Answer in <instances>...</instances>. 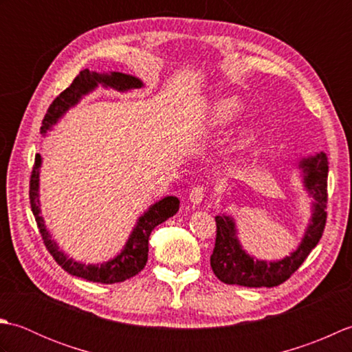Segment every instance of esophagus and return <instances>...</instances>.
Masks as SVG:
<instances>
[{"mask_svg":"<svg viewBox=\"0 0 352 352\" xmlns=\"http://www.w3.org/2000/svg\"><path fill=\"white\" fill-rule=\"evenodd\" d=\"M204 195H206V189H204V186H199V184H197L195 188H192V190H190V193H189V199H190V203L192 204H201V201L204 199Z\"/></svg>","mask_w":352,"mask_h":352,"instance_id":"1","label":"esophagus"}]
</instances>
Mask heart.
<instances>
[{"mask_svg": "<svg viewBox=\"0 0 352 352\" xmlns=\"http://www.w3.org/2000/svg\"><path fill=\"white\" fill-rule=\"evenodd\" d=\"M243 104L236 96H226L213 104L210 110V121L213 125H228L234 122L242 115ZM251 134V130H243L242 138L246 139Z\"/></svg>", "mask_w": 352, "mask_h": 352, "instance_id": "obj_1", "label": "heart"}]
</instances>
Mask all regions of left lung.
Here are the masks:
<instances>
[{
	"mask_svg": "<svg viewBox=\"0 0 352 352\" xmlns=\"http://www.w3.org/2000/svg\"><path fill=\"white\" fill-rule=\"evenodd\" d=\"M304 172V184L316 203L313 204L311 222L305 231L301 245L289 257L278 261H260L248 256L236 237V227L230 216H216V241L210 266L214 275L226 284H239L245 287H274L290 278L304 260L309 257L327 223V182L328 159L320 153L300 163Z\"/></svg>",
	"mask_w": 352,
	"mask_h": 352,
	"instance_id": "left-lung-1",
	"label": "left lung"
}]
</instances>
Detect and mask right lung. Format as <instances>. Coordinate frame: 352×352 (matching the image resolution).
<instances>
[{"instance_id":"right-lung-1","label":"right lung","mask_w":352,"mask_h":352,"mask_svg":"<svg viewBox=\"0 0 352 352\" xmlns=\"http://www.w3.org/2000/svg\"><path fill=\"white\" fill-rule=\"evenodd\" d=\"M102 83L104 86L115 87L116 91H129V89L142 87V81L136 77L126 76L121 72H111L110 76L107 74H96L91 72L89 69L81 71L78 76L74 78L69 87L57 96V98L50 104V107L45 113L42 121L41 133H47L51 129V125L57 122L66 110H68L74 104H77L81 96L91 92L92 89ZM39 166H41V154H36L34 164L32 170V177H30V204H32V212L34 214V219L39 228V233L43 239V243L47 246L48 252L51 254L58 266H62L66 272L71 275L80 276L87 281L94 283H102V284H113L121 283L131 278V276L138 275L142 269L145 267L148 261V239L151 231L164 222L170 216H174L178 208H180V199L175 197H166L160 199L159 203L149 207V210L139 218L136 228L126 242L125 248L121 251L119 256L113 260H109L107 263L101 265H83L78 261L68 258L62 251H58L54 241H51L47 228H45L43 219L41 216L39 208V198H37V190H39Z\"/></svg>"}]
</instances>
